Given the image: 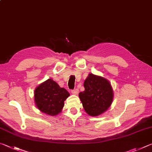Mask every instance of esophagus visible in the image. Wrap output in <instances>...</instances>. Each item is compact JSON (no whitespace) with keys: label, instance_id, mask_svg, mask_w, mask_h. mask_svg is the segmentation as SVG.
Segmentation results:
<instances>
[{"label":"esophagus","instance_id":"obj_1","mask_svg":"<svg viewBox=\"0 0 152 152\" xmlns=\"http://www.w3.org/2000/svg\"><path fill=\"white\" fill-rule=\"evenodd\" d=\"M78 92H79L78 89H75V90H73V91H72V93L74 95H77L78 94Z\"/></svg>","mask_w":152,"mask_h":152}]
</instances>
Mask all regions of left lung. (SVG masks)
Wrapping results in <instances>:
<instances>
[{
    "instance_id": "left-lung-1",
    "label": "left lung",
    "mask_w": 152,
    "mask_h": 152,
    "mask_svg": "<svg viewBox=\"0 0 152 152\" xmlns=\"http://www.w3.org/2000/svg\"><path fill=\"white\" fill-rule=\"evenodd\" d=\"M84 91L78 96L90 116L102 114L110 107L114 94L110 82L104 77L90 73L84 82Z\"/></svg>"
}]
</instances>
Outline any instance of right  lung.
Returning a JSON list of instances; mask_svg holds the SVG:
<instances>
[{
  "label": "right lung",
  "instance_id": "right-lung-1",
  "mask_svg": "<svg viewBox=\"0 0 152 152\" xmlns=\"http://www.w3.org/2000/svg\"><path fill=\"white\" fill-rule=\"evenodd\" d=\"M70 93L61 88L57 82L49 78L36 87L34 101L40 111L50 116H56L60 113L64 106V101Z\"/></svg>",
  "mask_w": 152,
  "mask_h": 152
}]
</instances>
